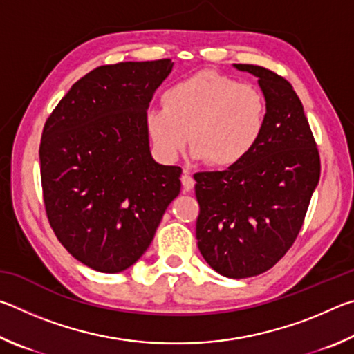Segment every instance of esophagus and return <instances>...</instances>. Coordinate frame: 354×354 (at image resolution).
Here are the masks:
<instances>
[{"mask_svg":"<svg viewBox=\"0 0 354 354\" xmlns=\"http://www.w3.org/2000/svg\"><path fill=\"white\" fill-rule=\"evenodd\" d=\"M181 183H183V189L184 192H189L195 187V179L192 178L190 171L187 169H184L183 176H181Z\"/></svg>","mask_w":354,"mask_h":354,"instance_id":"1","label":"esophagus"}]
</instances>
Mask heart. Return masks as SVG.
I'll list each match as a JSON object with an SVG mask.
<instances>
[{
	"label": "heart",
	"instance_id": "heart-1",
	"mask_svg": "<svg viewBox=\"0 0 354 354\" xmlns=\"http://www.w3.org/2000/svg\"><path fill=\"white\" fill-rule=\"evenodd\" d=\"M267 103L259 88L203 70L162 93V109H149L145 128L160 158L175 160L190 139L196 159L231 169L248 158L266 129Z\"/></svg>",
	"mask_w": 354,
	"mask_h": 354
}]
</instances>
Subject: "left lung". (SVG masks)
I'll return each instance as SVG.
<instances>
[{
    "instance_id": "obj_1",
    "label": "left lung",
    "mask_w": 354,
    "mask_h": 354,
    "mask_svg": "<svg viewBox=\"0 0 354 354\" xmlns=\"http://www.w3.org/2000/svg\"><path fill=\"white\" fill-rule=\"evenodd\" d=\"M234 67L257 77L266 129L243 162L194 178L200 253L217 273L241 279L267 272L295 242L319 184L320 156L290 82L259 65Z\"/></svg>"
}]
</instances>
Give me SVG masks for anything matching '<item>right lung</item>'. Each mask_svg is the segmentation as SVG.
<instances>
[{"instance_id":"right-lung-1","label":"right lung","mask_w":354,"mask_h":354,"mask_svg":"<svg viewBox=\"0 0 354 354\" xmlns=\"http://www.w3.org/2000/svg\"><path fill=\"white\" fill-rule=\"evenodd\" d=\"M171 59L103 65L48 117L40 176L50 225L84 266L118 273L140 259L181 190V169L151 158L145 128Z\"/></svg>"}]
</instances>
